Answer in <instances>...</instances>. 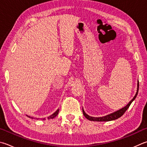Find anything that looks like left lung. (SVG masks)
I'll list each match as a JSON object with an SVG mask.
<instances>
[{
	"label": "left lung",
	"mask_w": 147,
	"mask_h": 147,
	"mask_svg": "<svg viewBox=\"0 0 147 147\" xmlns=\"http://www.w3.org/2000/svg\"><path fill=\"white\" fill-rule=\"evenodd\" d=\"M137 91L136 93L135 96H134V98H132V99L129 101V103L127 104V105L124 107H123L122 109H119V110L117 111L116 112H114V113H111L110 114H108V115L105 116H103V117H92V116H90L87 114L86 113H85V111L84 110V108H82V111H83V114H84V116L87 119L90 120V121H113V120H115L116 119H118L119 118H120L121 116H123V114L125 111H126L128 109H129V106L130 105V104L132 103V102L133 101H134L136 98L137 95H138V90H139V81H138V85H137Z\"/></svg>",
	"instance_id": "obj_1"
}]
</instances>
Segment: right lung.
<instances>
[{
	"label": "right lung",
	"mask_w": 147,
	"mask_h": 147,
	"mask_svg": "<svg viewBox=\"0 0 147 147\" xmlns=\"http://www.w3.org/2000/svg\"><path fill=\"white\" fill-rule=\"evenodd\" d=\"M58 113H59V109H57V111L55 112L54 113H53V114H51V116H49V117H47V119H53L54 118H55V117L58 115ZM28 116V117H29V118H32V119H33V117H30V116ZM42 119V120H45V119H46V118H42V119Z\"/></svg>",
	"instance_id": "1"
}]
</instances>
